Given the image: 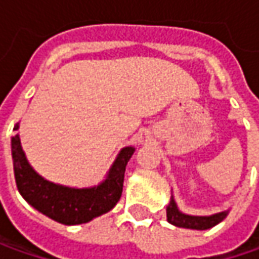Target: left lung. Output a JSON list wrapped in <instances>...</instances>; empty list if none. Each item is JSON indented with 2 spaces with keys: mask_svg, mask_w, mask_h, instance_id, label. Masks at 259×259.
Returning a JSON list of instances; mask_svg holds the SVG:
<instances>
[{
  "mask_svg": "<svg viewBox=\"0 0 259 259\" xmlns=\"http://www.w3.org/2000/svg\"><path fill=\"white\" fill-rule=\"evenodd\" d=\"M228 216V211H222L216 213L213 216H190L181 213L177 204H175L174 198H171L168 207H166V219L171 225L178 226V228H186V229H197V231H206L213 226H216L222 220Z\"/></svg>",
  "mask_w": 259,
  "mask_h": 259,
  "instance_id": "obj_1",
  "label": "left lung"
}]
</instances>
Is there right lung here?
I'll return each mask as SVG.
<instances>
[{
  "instance_id": "right-lung-1",
  "label": "right lung",
  "mask_w": 259,
  "mask_h": 259,
  "mask_svg": "<svg viewBox=\"0 0 259 259\" xmlns=\"http://www.w3.org/2000/svg\"><path fill=\"white\" fill-rule=\"evenodd\" d=\"M18 129V124L14 130ZM135 148H123L108 171L107 178L97 187L71 188L40 177L27 162L20 136L11 138L14 177L23 198L40 213L62 225H81L110 211L117 204L123 191L124 171Z\"/></svg>"
}]
</instances>
